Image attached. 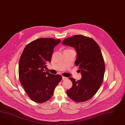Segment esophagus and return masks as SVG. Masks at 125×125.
Masks as SVG:
<instances>
[{
    "label": "esophagus",
    "instance_id": "esophagus-1",
    "mask_svg": "<svg viewBox=\"0 0 125 125\" xmlns=\"http://www.w3.org/2000/svg\"><path fill=\"white\" fill-rule=\"evenodd\" d=\"M67 79V78L65 77H64V76H62V79L63 80H64V79Z\"/></svg>",
    "mask_w": 125,
    "mask_h": 125
}]
</instances>
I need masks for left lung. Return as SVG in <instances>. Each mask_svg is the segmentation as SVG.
I'll list each match as a JSON object with an SVG mask.
<instances>
[{"label":"left lung","instance_id":"1","mask_svg":"<svg viewBox=\"0 0 125 125\" xmlns=\"http://www.w3.org/2000/svg\"><path fill=\"white\" fill-rule=\"evenodd\" d=\"M62 43L75 49V64L82 75L77 81L69 78L73 86L66 91L67 95L77 103L88 100L96 94L104 80L105 67L100 48L93 39L81 35L66 38Z\"/></svg>","mask_w":125,"mask_h":125}]
</instances>
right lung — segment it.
Returning a JSON list of instances; mask_svg holds the SVG:
<instances>
[{
	"mask_svg": "<svg viewBox=\"0 0 125 125\" xmlns=\"http://www.w3.org/2000/svg\"><path fill=\"white\" fill-rule=\"evenodd\" d=\"M61 42L60 39L52 38L37 39L25 46L20 58V82L31 99L37 103L49 100L62 79L59 74L44 70L51 61L54 47Z\"/></svg>",
	"mask_w": 125,
	"mask_h": 125,
	"instance_id": "1",
	"label": "right lung"
}]
</instances>
